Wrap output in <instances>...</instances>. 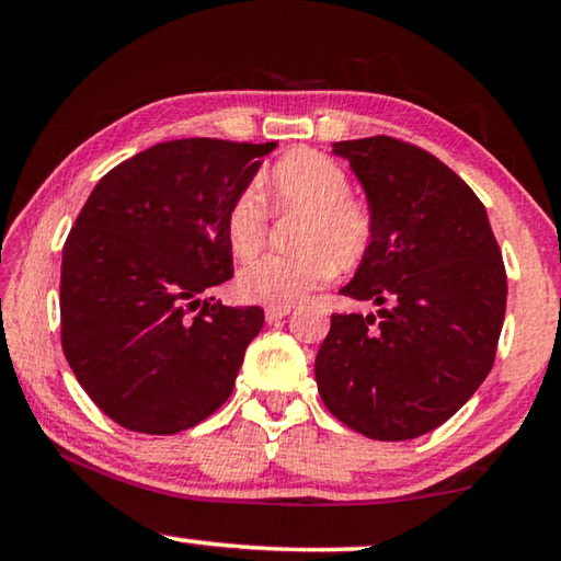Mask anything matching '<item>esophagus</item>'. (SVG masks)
<instances>
[{
    "label": "esophagus",
    "mask_w": 561,
    "mask_h": 561,
    "mask_svg": "<svg viewBox=\"0 0 561 561\" xmlns=\"http://www.w3.org/2000/svg\"><path fill=\"white\" fill-rule=\"evenodd\" d=\"M291 311V307H267L264 309V319L270 321V324H274V321H279V319H284Z\"/></svg>",
    "instance_id": "obj_1"
}]
</instances>
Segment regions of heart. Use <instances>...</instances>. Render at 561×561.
Returning <instances> with one entry per match:
<instances>
[{
    "instance_id": "heart-1",
    "label": "heart",
    "mask_w": 561,
    "mask_h": 561,
    "mask_svg": "<svg viewBox=\"0 0 561 561\" xmlns=\"http://www.w3.org/2000/svg\"><path fill=\"white\" fill-rule=\"evenodd\" d=\"M264 197L274 213H301L297 254H262L237 274V291L247 301L294 307L327 284L339 267H351L371 247L376 220L371 207L351 195V180L336 160L317 150H291L264 178ZM227 244L247 260L267 242L270 213L254 187L234 195L225 217Z\"/></svg>"
}]
</instances>
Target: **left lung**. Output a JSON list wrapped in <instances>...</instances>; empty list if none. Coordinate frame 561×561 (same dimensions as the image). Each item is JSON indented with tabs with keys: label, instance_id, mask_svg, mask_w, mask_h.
<instances>
[{
	"label": "left lung",
	"instance_id": "1",
	"mask_svg": "<svg viewBox=\"0 0 561 561\" xmlns=\"http://www.w3.org/2000/svg\"><path fill=\"white\" fill-rule=\"evenodd\" d=\"M366 190L376 232L341 294L378 317L331 314L317 354L321 401L374 440L438 428L485 381L507 274L485 205L460 175L391 136L334 144Z\"/></svg>",
	"mask_w": 561,
	"mask_h": 561
}]
</instances>
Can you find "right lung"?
<instances>
[{
  "label": "right lung",
  "instance_id": "1",
  "mask_svg": "<svg viewBox=\"0 0 561 561\" xmlns=\"http://www.w3.org/2000/svg\"><path fill=\"white\" fill-rule=\"evenodd\" d=\"M274 144L168 140L93 187L64 242L61 348L111 421L173 435L234 388L260 307L203 294L232 277L225 217Z\"/></svg>",
  "mask_w": 561,
  "mask_h": 561
}]
</instances>
